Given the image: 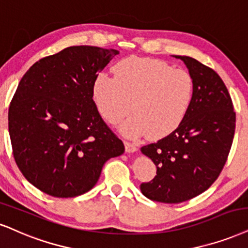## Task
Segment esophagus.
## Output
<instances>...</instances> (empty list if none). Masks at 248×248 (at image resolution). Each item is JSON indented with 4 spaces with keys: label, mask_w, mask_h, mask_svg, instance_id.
<instances>
[{
    "label": "esophagus",
    "mask_w": 248,
    "mask_h": 248,
    "mask_svg": "<svg viewBox=\"0 0 248 248\" xmlns=\"http://www.w3.org/2000/svg\"><path fill=\"white\" fill-rule=\"evenodd\" d=\"M124 145H125V151L127 153H134L138 151V147H137V145H134V143H131L129 141H124Z\"/></svg>",
    "instance_id": "1"
}]
</instances>
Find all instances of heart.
<instances>
[{"mask_svg":"<svg viewBox=\"0 0 248 248\" xmlns=\"http://www.w3.org/2000/svg\"><path fill=\"white\" fill-rule=\"evenodd\" d=\"M115 77L97 76L93 97L97 110L121 132L136 138L148 133L160 139L173 132L184 121L194 95V81L185 70L173 69L160 60L129 57L114 68ZM133 106H130V103Z\"/></svg>","mask_w":248,"mask_h":248,"instance_id":"b5f03b06","label":"heart"}]
</instances>
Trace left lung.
<instances>
[{"instance_id": "left-lung-1", "label": "left lung", "mask_w": 248, "mask_h": 248, "mask_svg": "<svg viewBox=\"0 0 248 248\" xmlns=\"http://www.w3.org/2000/svg\"><path fill=\"white\" fill-rule=\"evenodd\" d=\"M182 60L194 81L184 121L166 138L141 147L156 166V176L140 185L153 201L179 203L206 191L227 162L236 127L228 88L213 69L189 56Z\"/></svg>"}]
</instances>
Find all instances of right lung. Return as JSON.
Here are the masks:
<instances>
[{
  "instance_id": "obj_1",
  "label": "right lung",
  "mask_w": 248,
  "mask_h": 248,
  "mask_svg": "<svg viewBox=\"0 0 248 248\" xmlns=\"http://www.w3.org/2000/svg\"><path fill=\"white\" fill-rule=\"evenodd\" d=\"M115 49L72 46L33 64L9 107V134L24 177L51 197L94 187L103 164L124 153L101 118L93 85Z\"/></svg>"
}]
</instances>
